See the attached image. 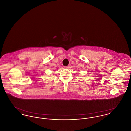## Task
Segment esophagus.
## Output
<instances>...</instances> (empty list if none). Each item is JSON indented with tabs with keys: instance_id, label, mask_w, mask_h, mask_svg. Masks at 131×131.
Instances as JSON below:
<instances>
[{
	"instance_id": "34e87169",
	"label": "esophagus",
	"mask_w": 131,
	"mask_h": 131,
	"mask_svg": "<svg viewBox=\"0 0 131 131\" xmlns=\"http://www.w3.org/2000/svg\"><path fill=\"white\" fill-rule=\"evenodd\" d=\"M69 67H70V66H64V68L66 69L69 68Z\"/></svg>"
}]
</instances>
